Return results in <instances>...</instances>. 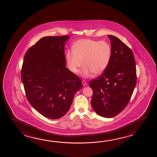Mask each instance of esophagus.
Here are the masks:
<instances>
[{
  "mask_svg": "<svg viewBox=\"0 0 157 157\" xmlns=\"http://www.w3.org/2000/svg\"><path fill=\"white\" fill-rule=\"evenodd\" d=\"M82 82L83 85L84 86H86L87 85V82L85 80H82Z\"/></svg>",
  "mask_w": 157,
  "mask_h": 157,
  "instance_id": "1",
  "label": "esophagus"
}]
</instances>
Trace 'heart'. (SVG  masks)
I'll return each instance as SVG.
<instances>
[{"label":"heart","mask_w":157,"mask_h":157,"mask_svg":"<svg viewBox=\"0 0 157 157\" xmlns=\"http://www.w3.org/2000/svg\"><path fill=\"white\" fill-rule=\"evenodd\" d=\"M111 45L106 41L91 39L78 40L73 46V51L66 54L67 65L70 71L77 74L83 66L81 75L83 77H90L104 72L108 67L111 58Z\"/></svg>","instance_id":"obj_1"}]
</instances>
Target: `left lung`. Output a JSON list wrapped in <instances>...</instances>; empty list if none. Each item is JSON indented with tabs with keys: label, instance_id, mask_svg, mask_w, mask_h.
I'll return each instance as SVG.
<instances>
[{
	"label": "left lung",
	"instance_id": "1",
	"mask_svg": "<svg viewBox=\"0 0 157 157\" xmlns=\"http://www.w3.org/2000/svg\"><path fill=\"white\" fill-rule=\"evenodd\" d=\"M112 55L109 66L101 76L92 80L91 105L100 116H117L128 105L137 82L134 55L118 37L108 35Z\"/></svg>",
	"mask_w": 157,
	"mask_h": 157
}]
</instances>
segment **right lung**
I'll return each mask as SVG.
<instances>
[{
  "label": "right lung",
  "instance_id": "add662e5",
  "mask_svg": "<svg viewBox=\"0 0 157 157\" xmlns=\"http://www.w3.org/2000/svg\"><path fill=\"white\" fill-rule=\"evenodd\" d=\"M69 35L42 37L26 52L21 72L29 102L52 120L68 112L82 87L76 75L66 67L65 45Z\"/></svg>",
  "mask_w": 157,
  "mask_h": 157
}]
</instances>
